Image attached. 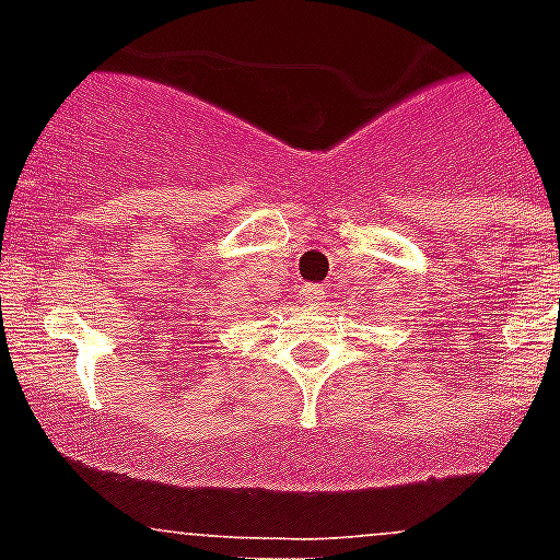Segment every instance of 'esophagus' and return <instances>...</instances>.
<instances>
[{
	"label": "esophagus",
	"instance_id": "esophagus-1",
	"mask_svg": "<svg viewBox=\"0 0 560 560\" xmlns=\"http://www.w3.org/2000/svg\"><path fill=\"white\" fill-rule=\"evenodd\" d=\"M299 299H302V302H322L324 288L322 284H302V288H299Z\"/></svg>",
	"mask_w": 560,
	"mask_h": 560
}]
</instances>
